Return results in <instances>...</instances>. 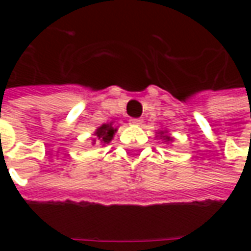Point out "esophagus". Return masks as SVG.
I'll return each mask as SVG.
<instances>
[{
    "label": "esophagus",
    "instance_id": "34e87169",
    "mask_svg": "<svg viewBox=\"0 0 251 251\" xmlns=\"http://www.w3.org/2000/svg\"><path fill=\"white\" fill-rule=\"evenodd\" d=\"M141 122H142V120H140V118H131L130 120L131 125H140Z\"/></svg>",
    "mask_w": 251,
    "mask_h": 251
}]
</instances>
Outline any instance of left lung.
Segmentation results:
<instances>
[{"instance_id": "left-lung-1", "label": "left lung", "mask_w": 251, "mask_h": 251, "mask_svg": "<svg viewBox=\"0 0 251 251\" xmlns=\"http://www.w3.org/2000/svg\"><path fill=\"white\" fill-rule=\"evenodd\" d=\"M158 134H160V138L161 140H164V142H169L172 141V137H169L168 134H167V131H158Z\"/></svg>"}]
</instances>
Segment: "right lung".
Here are the masks:
<instances>
[{
  "instance_id": "obj_1",
  "label": "right lung",
  "mask_w": 251,
  "mask_h": 251,
  "mask_svg": "<svg viewBox=\"0 0 251 251\" xmlns=\"http://www.w3.org/2000/svg\"><path fill=\"white\" fill-rule=\"evenodd\" d=\"M115 131H117V129L113 126V124H103L95 130V138H94L93 144H97V145L109 144L113 140Z\"/></svg>"
}]
</instances>
